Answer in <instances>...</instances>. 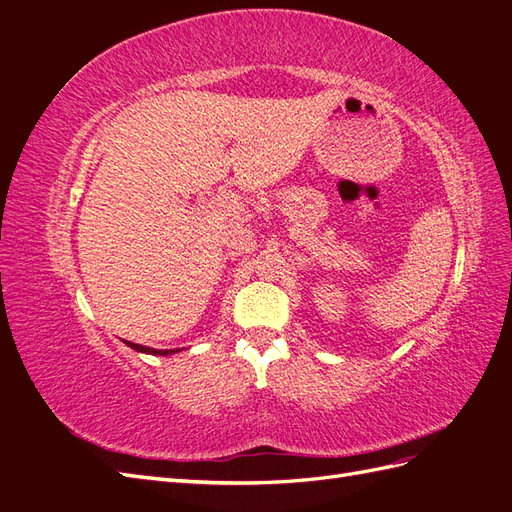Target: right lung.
I'll return each instance as SVG.
<instances>
[{"label": "right lung", "instance_id": "add662e5", "mask_svg": "<svg viewBox=\"0 0 512 512\" xmlns=\"http://www.w3.org/2000/svg\"><path fill=\"white\" fill-rule=\"evenodd\" d=\"M126 346H130L132 350L136 352H145V354H160V356H166V354H175L179 350H156V348H147V346H141V344H132V342H126Z\"/></svg>", "mask_w": 512, "mask_h": 512}]
</instances>
